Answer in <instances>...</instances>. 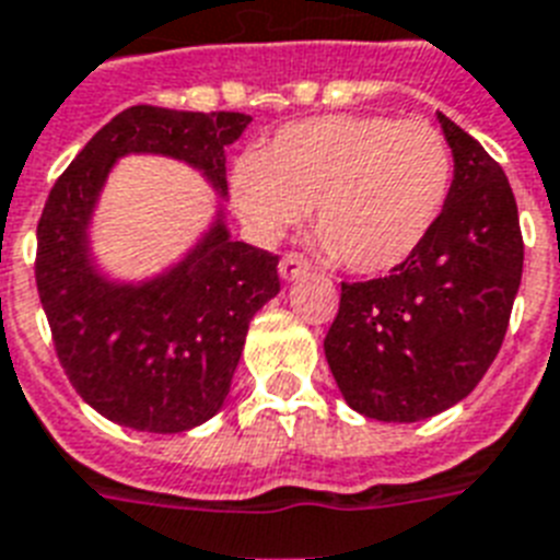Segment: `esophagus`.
Instances as JSON below:
<instances>
[{
    "instance_id": "1",
    "label": "esophagus",
    "mask_w": 560,
    "mask_h": 560,
    "mask_svg": "<svg viewBox=\"0 0 560 560\" xmlns=\"http://www.w3.org/2000/svg\"><path fill=\"white\" fill-rule=\"evenodd\" d=\"M277 269H280V277H283L285 283H291V280H298V277L308 275V262L303 260L300 254H285Z\"/></svg>"
}]
</instances>
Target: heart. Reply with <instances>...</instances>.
Segmentation results:
<instances>
[{
	"instance_id": "1",
	"label": "heart",
	"mask_w": 560,
	"mask_h": 560,
	"mask_svg": "<svg viewBox=\"0 0 560 560\" xmlns=\"http://www.w3.org/2000/svg\"><path fill=\"white\" fill-rule=\"evenodd\" d=\"M455 160L435 125L392 117L300 119L231 174V202L257 243H280L314 206L320 252L352 275L400 269L450 200Z\"/></svg>"
}]
</instances>
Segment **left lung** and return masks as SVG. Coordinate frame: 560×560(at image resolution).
<instances>
[{
    "label": "left lung",
    "mask_w": 560,
    "mask_h": 560,
    "mask_svg": "<svg viewBox=\"0 0 560 560\" xmlns=\"http://www.w3.org/2000/svg\"><path fill=\"white\" fill-rule=\"evenodd\" d=\"M455 179L423 246L386 277L340 285L323 340L354 412L418 423L460 404L492 366L524 271L518 206L501 165L438 110Z\"/></svg>",
    "instance_id": "1"
}]
</instances>
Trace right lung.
Instances as JSON below:
<instances>
[{"instance_id": "right-lung-1", "label": "right lung", "mask_w": 560, "mask_h": 560, "mask_svg": "<svg viewBox=\"0 0 560 560\" xmlns=\"http://www.w3.org/2000/svg\"><path fill=\"white\" fill-rule=\"evenodd\" d=\"M252 117L133 105L68 165L36 229V289L68 381L119 427L188 432L225 406L248 323L280 291L277 257L231 240L225 148ZM125 155H168L201 171L215 214L154 276L110 278L93 252V220Z\"/></svg>"}]
</instances>
